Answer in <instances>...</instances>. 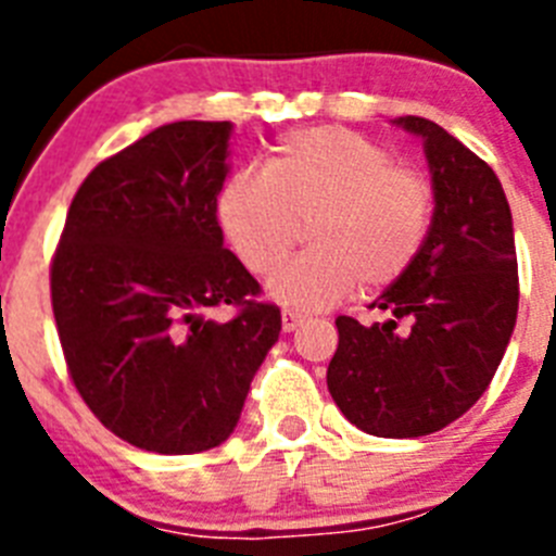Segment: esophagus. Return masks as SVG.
<instances>
[{
  "label": "esophagus",
  "mask_w": 556,
  "mask_h": 556,
  "mask_svg": "<svg viewBox=\"0 0 556 556\" xmlns=\"http://www.w3.org/2000/svg\"><path fill=\"white\" fill-rule=\"evenodd\" d=\"M281 326H283V331H287V333L298 331V328L303 326V314H298V312H283V314H281Z\"/></svg>",
  "instance_id": "34e87169"
}]
</instances>
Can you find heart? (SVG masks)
<instances>
[{"instance_id": "1", "label": "heart", "mask_w": 556, "mask_h": 556, "mask_svg": "<svg viewBox=\"0 0 556 556\" xmlns=\"http://www.w3.org/2000/svg\"><path fill=\"white\" fill-rule=\"evenodd\" d=\"M217 217L258 278L281 267L308 228L312 250L275 275L269 298L294 312H326L358 287L376 292L409 273L429 239L434 189L358 132L308 127L275 141L264 172H233Z\"/></svg>"}]
</instances>
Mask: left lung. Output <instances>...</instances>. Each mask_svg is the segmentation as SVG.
Returning <instances> with one entry per match:
<instances>
[{
  "mask_svg": "<svg viewBox=\"0 0 556 556\" xmlns=\"http://www.w3.org/2000/svg\"><path fill=\"white\" fill-rule=\"evenodd\" d=\"M395 122L424 136L434 219L409 273L370 306L390 320L337 317L326 378L356 429L406 440L454 424L490 387L518 317V255L495 172L431 119Z\"/></svg>",
  "mask_w": 556,
  "mask_h": 556,
  "instance_id": "1",
  "label": "left lung"
}]
</instances>
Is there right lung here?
Segmentation results:
<instances>
[{"instance_id":"1","label":"right lung","mask_w":556,"mask_h":556,"mask_svg":"<svg viewBox=\"0 0 556 556\" xmlns=\"http://www.w3.org/2000/svg\"><path fill=\"white\" fill-rule=\"evenodd\" d=\"M230 122H172L88 172L49 289L68 376L108 431L155 454L217 448L239 424L281 308L223 248ZM233 305L228 324L202 312Z\"/></svg>"}]
</instances>
